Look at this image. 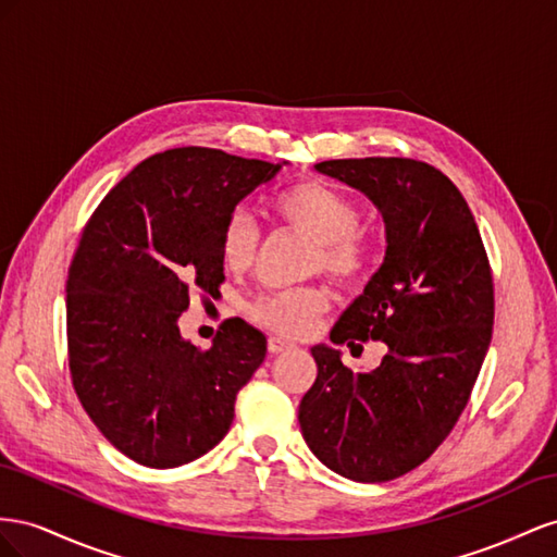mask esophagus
Returning a JSON list of instances; mask_svg holds the SVG:
<instances>
[{
    "instance_id": "1",
    "label": "esophagus",
    "mask_w": 557,
    "mask_h": 557,
    "mask_svg": "<svg viewBox=\"0 0 557 557\" xmlns=\"http://www.w3.org/2000/svg\"><path fill=\"white\" fill-rule=\"evenodd\" d=\"M294 345L292 343H287V341H282V338H268V349H270V355H282V352H287V349H292Z\"/></svg>"
}]
</instances>
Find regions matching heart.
<instances>
[{
	"mask_svg": "<svg viewBox=\"0 0 557 557\" xmlns=\"http://www.w3.org/2000/svg\"><path fill=\"white\" fill-rule=\"evenodd\" d=\"M273 216L282 224L308 233L317 240L312 270L341 287L361 282L373 265L375 249L367 231L359 228L361 208L345 190L324 180H300L280 188L270 200ZM259 228L253 219L233 210L221 231V259L231 270H247L257 257ZM329 310V296L320 287L263 292L249 312L265 329L287 338H300L314 320Z\"/></svg>",
	"mask_w": 557,
	"mask_h": 557,
	"instance_id": "heart-1",
	"label": "heart"
}]
</instances>
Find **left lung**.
<instances>
[{
  "mask_svg": "<svg viewBox=\"0 0 557 557\" xmlns=\"http://www.w3.org/2000/svg\"><path fill=\"white\" fill-rule=\"evenodd\" d=\"M317 170L363 190L383 212L387 253L331 343L383 341L371 373L317 345L300 432L322 465L349 481L385 483L420 467L462 416L495 324V282L459 188L412 158H341ZM361 347V345H359Z\"/></svg>",
  "mask_w": 557,
  "mask_h": 557,
  "instance_id": "left-lung-1",
  "label": "left lung"
}]
</instances>
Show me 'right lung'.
<instances>
[{"label":"right lung","instance_id":"add662e5","mask_svg":"<svg viewBox=\"0 0 557 557\" xmlns=\"http://www.w3.org/2000/svg\"><path fill=\"white\" fill-rule=\"evenodd\" d=\"M277 170L208 147L168 149L86 221L67 270L70 375L95 426L137 465L172 469L212 450L265 359V336L240 317L208 349L186 343L177 320L190 294H219L226 219Z\"/></svg>","mask_w":557,"mask_h":557}]
</instances>
